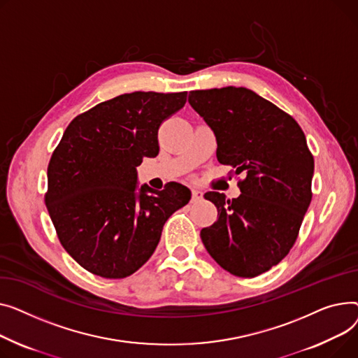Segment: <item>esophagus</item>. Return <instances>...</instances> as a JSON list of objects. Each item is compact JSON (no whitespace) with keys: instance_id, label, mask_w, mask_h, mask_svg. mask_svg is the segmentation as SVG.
<instances>
[{"instance_id":"34e87169","label":"esophagus","mask_w":358,"mask_h":358,"mask_svg":"<svg viewBox=\"0 0 358 358\" xmlns=\"http://www.w3.org/2000/svg\"><path fill=\"white\" fill-rule=\"evenodd\" d=\"M191 194H192V202H196V201L202 199V192L198 191V189H192Z\"/></svg>"}]
</instances>
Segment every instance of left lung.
Returning a JSON list of instances; mask_svg holds the SVG:
<instances>
[{"mask_svg": "<svg viewBox=\"0 0 358 358\" xmlns=\"http://www.w3.org/2000/svg\"><path fill=\"white\" fill-rule=\"evenodd\" d=\"M189 103L217 137V159L233 166L241 195L208 192L218 218L202 228L211 257L231 275L255 278L295 244L312 199L313 156L292 115L247 88L189 92Z\"/></svg>", "mask_w": 358, "mask_h": 358, "instance_id": "1", "label": "left lung"}]
</instances>
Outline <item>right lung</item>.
Here are the masks:
<instances>
[{"label": "right lung", "instance_id": "add662e5", "mask_svg": "<svg viewBox=\"0 0 358 358\" xmlns=\"http://www.w3.org/2000/svg\"><path fill=\"white\" fill-rule=\"evenodd\" d=\"M186 95L138 91L103 101L76 115L55 149L45 202L60 244L92 275H133L155 253L167 218L191 199L176 182L136 194V167L159 155L160 125Z\"/></svg>", "mask_w": 358, "mask_h": 358}]
</instances>
